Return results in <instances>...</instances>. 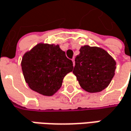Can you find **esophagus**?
<instances>
[{"label":"esophagus","mask_w":131,"mask_h":131,"mask_svg":"<svg viewBox=\"0 0 131 131\" xmlns=\"http://www.w3.org/2000/svg\"><path fill=\"white\" fill-rule=\"evenodd\" d=\"M72 61H73V66H75V58H73L72 59Z\"/></svg>","instance_id":"34e87169"}]
</instances>
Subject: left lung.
I'll use <instances>...</instances> for the list:
<instances>
[{
    "instance_id": "8db88e82",
    "label": "left lung",
    "mask_w": 131,
    "mask_h": 131,
    "mask_svg": "<svg viewBox=\"0 0 131 131\" xmlns=\"http://www.w3.org/2000/svg\"><path fill=\"white\" fill-rule=\"evenodd\" d=\"M73 73L82 88L89 93L105 89L115 75L116 61L103 49L85 45L79 50Z\"/></svg>"
}]
</instances>
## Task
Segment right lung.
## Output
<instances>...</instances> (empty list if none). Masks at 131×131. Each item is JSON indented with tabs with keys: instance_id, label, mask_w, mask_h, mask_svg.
Instances as JSON below:
<instances>
[{
	"instance_id": "add662e5",
	"label": "right lung",
	"mask_w": 131,
	"mask_h": 131,
	"mask_svg": "<svg viewBox=\"0 0 131 131\" xmlns=\"http://www.w3.org/2000/svg\"><path fill=\"white\" fill-rule=\"evenodd\" d=\"M23 74L29 88L50 96L61 87L64 77L73 71V61L59 45L38 43L22 58Z\"/></svg>"
}]
</instances>
